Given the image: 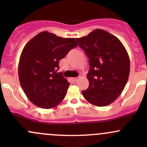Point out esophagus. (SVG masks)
I'll return each instance as SVG.
<instances>
[{
	"label": "esophagus",
	"mask_w": 147,
	"mask_h": 147,
	"mask_svg": "<svg viewBox=\"0 0 147 147\" xmlns=\"http://www.w3.org/2000/svg\"><path fill=\"white\" fill-rule=\"evenodd\" d=\"M72 81H73V82H78V80H79V78H72Z\"/></svg>",
	"instance_id": "34e87169"
}]
</instances>
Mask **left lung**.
Listing matches in <instances>:
<instances>
[{
    "mask_svg": "<svg viewBox=\"0 0 147 147\" xmlns=\"http://www.w3.org/2000/svg\"><path fill=\"white\" fill-rule=\"evenodd\" d=\"M75 40L85 52L90 66L87 75L90 84L82 91L83 96L95 106H107L119 97L128 80V53L117 38L101 29Z\"/></svg>",
    "mask_w": 147,
    "mask_h": 147,
    "instance_id": "left-lung-1",
    "label": "left lung"
}]
</instances>
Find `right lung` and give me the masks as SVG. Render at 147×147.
I'll use <instances>...</instances> for the list:
<instances>
[{"instance_id": "1", "label": "right lung", "mask_w": 147, "mask_h": 147, "mask_svg": "<svg viewBox=\"0 0 147 147\" xmlns=\"http://www.w3.org/2000/svg\"><path fill=\"white\" fill-rule=\"evenodd\" d=\"M77 46L74 38H63L47 31L40 32L26 44L20 57L18 76L32 104L50 109L63 101L69 83L62 72H57L59 61Z\"/></svg>"}]
</instances>
